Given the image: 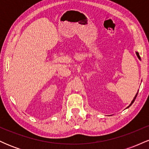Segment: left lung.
<instances>
[{"mask_svg": "<svg viewBox=\"0 0 149 149\" xmlns=\"http://www.w3.org/2000/svg\"><path fill=\"white\" fill-rule=\"evenodd\" d=\"M136 55H137V57H138V58H139V59H140V56H139V53H138V52H136ZM137 94H138V93H136V95H135V97H134V100H132V102H131V104H130V106H129V107H127V108H128V107H130V106L132 105V104L133 103H134V102L135 99H136V96H137Z\"/></svg>", "mask_w": 149, "mask_h": 149, "instance_id": "left-lung-1", "label": "left lung"}]
</instances>
